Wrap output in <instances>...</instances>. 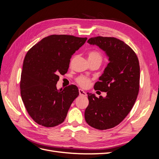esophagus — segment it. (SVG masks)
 Masks as SVG:
<instances>
[{
    "instance_id": "34e87169",
    "label": "esophagus",
    "mask_w": 159,
    "mask_h": 159,
    "mask_svg": "<svg viewBox=\"0 0 159 159\" xmlns=\"http://www.w3.org/2000/svg\"><path fill=\"white\" fill-rule=\"evenodd\" d=\"M79 93H80V95L82 96V97L87 96L86 93L83 89H79Z\"/></svg>"
}]
</instances>
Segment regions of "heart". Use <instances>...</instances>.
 <instances>
[{
  "instance_id": "b5f03b06",
  "label": "heart",
  "mask_w": 159,
  "mask_h": 159,
  "mask_svg": "<svg viewBox=\"0 0 159 159\" xmlns=\"http://www.w3.org/2000/svg\"><path fill=\"white\" fill-rule=\"evenodd\" d=\"M88 59H98L101 61L102 57L101 54L97 51H91L88 54ZM77 82L81 87H86L89 85L90 79L85 76H80L77 79Z\"/></svg>"
}]
</instances>
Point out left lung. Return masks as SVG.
<instances>
[{"label": "left lung", "mask_w": 159, "mask_h": 159, "mask_svg": "<svg viewBox=\"0 0 159 159\" xmlns=\"http://www.w3.org/2000/svg\"><path fill=\"white\" fill-rule=\"evenodd\" d=\"M87 43L105 52L109 62L94 85L95 90L107 92V96L97 98L87 93L85 119L97 129H110L121 122L134 105L139 88V61L132 49L116 38L98 36Z\"/></svg>", "instance_id": "obj_1"}]
</instances>
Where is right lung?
<instances>
[{
    "label": "right lung",
    "mask_w": 159,
    "mask_h": 159,
    "mask_svg": "<svg viewBox=\"0 0 159 159\" xmlns=\"http://www.w3.org/2000/svg\"><path fill=\"white\" fill-rule=\"evenodd\" d=\"M87 39L52 35L27 52L21 74V97L27 112L38 124L51 128L64 121L79 90L74 85L57 89L58 74L68 72L71 57Z\"/></svg>",
    "instance_id": "1"
}]
</instances>
